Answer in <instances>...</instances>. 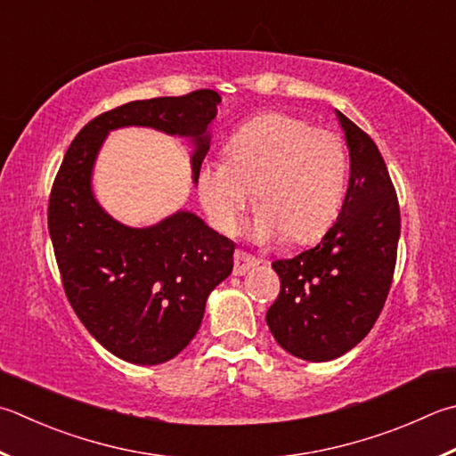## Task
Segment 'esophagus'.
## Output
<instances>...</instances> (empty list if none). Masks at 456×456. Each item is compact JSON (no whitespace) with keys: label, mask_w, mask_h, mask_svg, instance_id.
Segmentation results:
<instances>
[{"label":"esophagus","mask_w":456,"mask_h":456,"mask_svg":"<svg viewBox=\"0 0 456 456\" xmlns=\"http://www.w3.org/2000/svg\"><path fill=\"white\" fill-rule=\"evenodd\" d=\"M254 265H257V260L254 256L246 254L242 250H238L234 254V276H244V273L250 268H254Z\"/></svg>","instance_id":"34e87169"}]
</instances>
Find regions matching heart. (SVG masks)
Segmentation results:
<instances>
[{
	"label": "heart",
	"mask_w": 456,
	"mask_h": 456,
	"mask_svg": "<svg viewBox=\"0 0 456 456\" xmlns=\"http://www.w3.org/2000/svg\"><path fill=\"white\" fill-rule=\"evenodd\" d=\"M347 186L346 144L304 118L264 113L244 123L224 147V162L208 160L196 175V194L210 224L230 234L254 200L257 242L288 234L294 242L320 238L338 218Z\"/></svg>",
	"instance_id": "b5f03b06"
}]
</instances>
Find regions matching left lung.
Instances as JSON below:
<instances>
[{
  "label": "left lung",
  "mask_w": 456,
  "mask_h": 456,
  "mask_svg": "<svg viewBox=\"0 0 456 456\" xmlns=\"http://www.w3.org/2000/svg\"><path fill=\"white\" fill-rule=\"evenodd\" d=\"M349 149V186L322 242L272 264L280 296L265 322L280 346L305 362H331L371 331L387 299L401 234L399 202L379 149L335 110Z\"/></svg>",
  "instance_id": "8db88e82"
}]
</instances>
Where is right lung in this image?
Wrapping results in <instances>:
<instances>
[{"mask_svg":"<svg viewBox=\"0 0 456 456\" xmlns=\"http://www.w3.org/2000/svg\"><path fill=\"white\" fill-rule=\"evenodd\" d=\"M220 101L202 89L102 113L75 136L55 176L47 222L69 304L123 362L165 363L192 341L210 291L234 268L236 244L188 210L144 228L115 220L94 199V162L110 131L147 126L188 139L196 184Z\"/></svg>","mask_w":456,"mask_h":456,"instance_id":"1","label":"right lung"}]
</instances>
